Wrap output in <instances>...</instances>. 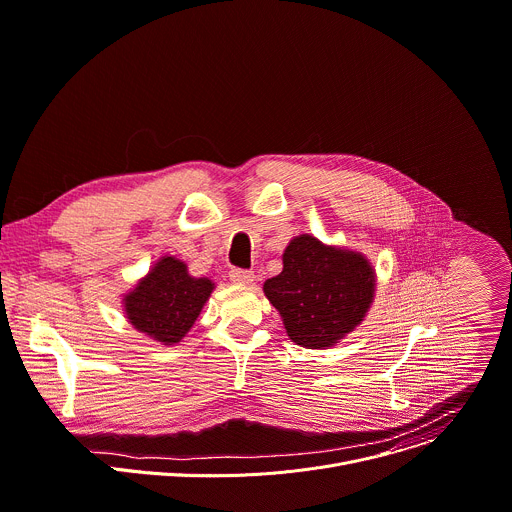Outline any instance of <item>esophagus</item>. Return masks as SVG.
Segmentation results:
<instances>
[{
	"label": "esophagus",
	"mask_w": 512,
	"mask_h": 512,
	"mask_svg": "<svg viewBox=\"0 0 512 512\" xmlns=\"http://www.w3.org/2000/svg\"><path fill=\"white\" fill-rule=\"evenodd\" d=\"M228 277H230V282L241 284V286H249L255 282L253 271H247V269H230Z\"/></svg>",
	"instance_id": "34e87169"
}]
</instances>
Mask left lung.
I'll use <instances>...</instances> for the list:
<instances>
[{
    "label": "left lung",
    "mask_w": 512,
    "mask_h": 512,
    "mask_svg": "<svg viewBox=\"0 0 512 512\" xmlns=\"http://www.w3.org/2000/svg\"><path fill=\"white\" fill-rule=\"evenodd\" d=\"M263 292L296 345L322 349L339 343L365 318L374 302L376 271L361 253L300 235L284 251L282 273L267 280Z\"/></svg>",
    "instance_id": "1"
}]
</instances>
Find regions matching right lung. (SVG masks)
Wrapping results in <instances>:
<instances>
[{
  "label": "right lung",
  "instance_id": "1",
  "mask_svg": "<svg viewBox=\"0 0 512 512\" xmlns=\"http://www.w3.org/2000/svg\"><path fill=\"white\" fill-rule=\"evenodd\" d=\"M212 290L208 277H192L183 261L161 257L124 296V312L136 331L175 345L194 327Z\"/></svg>",
  "mask_w": 512,
  "mask_h": 512
}]
</instances>
